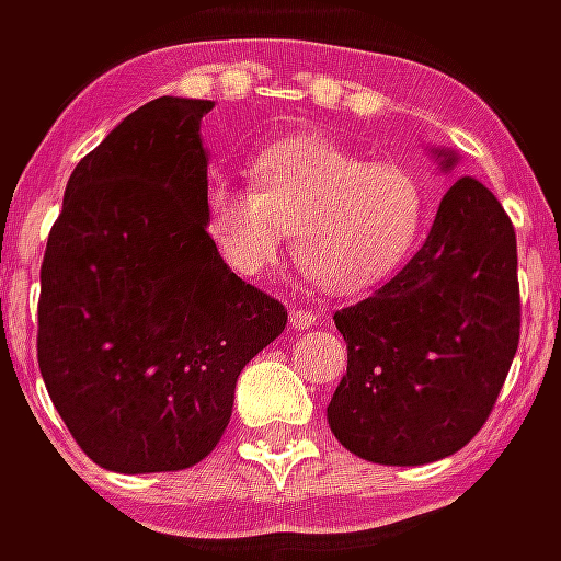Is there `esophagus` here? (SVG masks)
Instances as JSON below:
<instances>
[{
	"label": "esophagus",
	"instance_id": "obj_1",
	"mask_svg": "<svg viewBox=\"0 0 561 561\" xmlns=\"http://www.w3.org/2000/svg\"><path fill=\"white\" fill-rule=\"evenodd\" d=\"M319 322L316 319V312H309V309H290V324H294L296 331H306V328H312V324Z\"/></svg>",
	"mask_w": 561,
	"mask_h": 561
}]
</instances>
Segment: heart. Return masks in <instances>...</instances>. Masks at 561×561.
I'll return each mask as SVG.
<instances>
[{
  "mask_svg": "<svg viewBox=\"0 0 561 561\" xmlns=\"http://www.w3.org/2000/svg\"><path fill=\"white\" fill-rule=\"evenodd\" d=\"M252 185L210 180L202 227L239 277L277 265L287 230L302 271L331 294H363L394 277L433 220V192L404 163H376L322 138L290 135L249 167Z\"/></svg>",
  "mask_w": 561,
  "mask_h": 561,
  "instance_id": "obj_1",
  "label": "heart"
}]
</instances>
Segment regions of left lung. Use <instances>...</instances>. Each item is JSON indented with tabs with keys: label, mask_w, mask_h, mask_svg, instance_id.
I'll list each match as a JSON object with an SVG mask.
<instances>
[{
	"label": "left lung",
	"mask_w": 561,
	"mask_h": 561,
	"mask_svg": "<svg viewBox=\"0 0 561 561\" xmlns=\"http://www.w3.org/2000/svg\"><path fill=\"white\" fill-rule=\"evenodd\" d=\"M442 173L458 154L433 148ZM347 341L328 426L373 463L420 467L480 433L518 351V242L499 198L461 176L420 252L381 290L337 309Z\"/></svg>",
	"instance_id": "8db88e82"
}]
</instances>
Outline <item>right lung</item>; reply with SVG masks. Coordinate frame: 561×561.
Returning <instances> with one entry per match:
<instances>
[{
  "mask_svg": "<svg viewBox=\"0 0 561 561\" xmlns=\"http://www.w3.org/2000/svg\"><path fill=\"white\" fill-rule=\"evenodd\" d=\"M208 110L157 98L126 116L71 170L46 239L41 376L81 451L116 473L208 458L239 373L287 324L205 237Z\"/></svg>",
  "mask_w": 561,
  "mask_h": 561,
  "instance_id": "1",
  "label": "right lung"
}]
</instances>
